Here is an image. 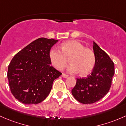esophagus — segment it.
<instances>
[{
    "mask_svg": "<svg viewBox=\"0 0 126 126\" xmlns=\"http://www.w3.org/2000/svg\"><path fill=\"white\" fill-rule=\"evenodd\" d=\"M62 76H63V78H67L68 77V75H66V74L63 73V74H62Z\"/></svg>",
    "mask_w": 126,
    "mask_h": 126,
    "instance_id": "esophagus-1",
    "label": "esophagus"
}]
</instances>
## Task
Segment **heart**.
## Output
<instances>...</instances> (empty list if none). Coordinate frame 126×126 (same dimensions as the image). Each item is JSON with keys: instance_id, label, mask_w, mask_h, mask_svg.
Wrapping results in <instances>:
<instances>
[{"instance_id": "b5f03b06", "label": "heart", "mask_w": 126, "mask_h": 126, "mask_svg": "<svg viewBox=\"0 0 126 126\" xmlns=\"http://www.w3.org/2000/svg\"><path fill=\"white\" fill-rule=\"evenodd\" d=\"M51 64L59 70L65 68L68 63L71 65L68 72L72 74L78 73L85 76L90 73L95 65V54L93 51L84 47L76 40H69L63 42L61 50L53 48L50 52Z\"/></svg>"}]
</instances>
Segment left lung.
I'll list each match as a JSON object with an SVG mask.
<instances>
[{"mask_svg":"<svg viewBox=\"0 0 126 126\" xmlns=\"http://www.w3.org/2000/svg\"><path fill=\"white\" fill-rule=\"evenodd\" d=\"M95 65L87 78H77L72 90L74 98L81 103L90 104L102 99L109 91L115 73V66L109 55L93 42Z\"/></svg>","mask_w":126,"mask_h":126,"instance_id":"8db88e82","label":"left lung"}]
</instances>
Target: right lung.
Segmentation results:
<instances>
[{"instance_id":"obj_1","label":"right lung","mask_w":126,"mask_h":126,"mask_svg":"<svg viewBox=\"0 0 126 126\" xmlns=\"http://www.w3.org/2000/svg\"><path fill=\"white\" fill-rule=\"evenodd\" d=\"M41 37L17 53L10 63L7 77L10 90L25 104H39L48 96L54 80L62 73L51 66L50 51L58 42Z\"/></svg>"}]
</instances>
